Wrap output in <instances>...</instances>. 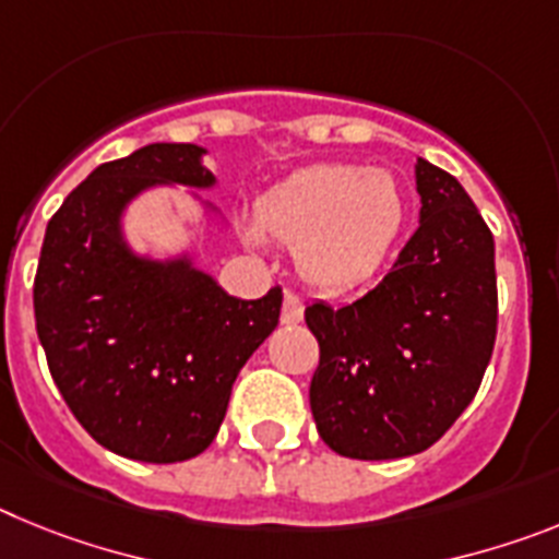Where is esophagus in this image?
<instances>
[{
  "instance_id": "esophagus-1",
  "label": "esophagus",
  "mask_w": 559,
  "mask_h": 559,
  "mask_svg": "<svg viewBox=\"0 0 559 559\" xmlns=\"http://www.w3.org/2000/svg\"><path fill=\"white\" fill-rule=\"evenodd\" d=\"M302 316H305L302 299L288 290V294H285V299H283V313H280V322H283V324H299V322H302Z\"/></svg>"
}]
</instances>
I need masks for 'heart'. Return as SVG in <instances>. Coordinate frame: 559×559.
<instances>
[{
    "instance_id": "1",
    "label": "heart",
    "mask_w": 559,
    "mask_h": 559,
    "mask_svg": "<svg viewBox=\"0 0 559 559\" xmlns=\"http://www.w3.org/2000/svg\"><path fill=\"white\" fill-rule=\"evenodd\" d=\"M403 187L383 167L313 165L269 190L254 206L257 229L294 246L299 276L324 294L367 285L386 263L406 224Z\"/></svg>"
}]
</instances>
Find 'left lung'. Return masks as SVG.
Wrapping results in <instances>:
<instances>
[{
    "mask_svg": "<svg viewBox=\"0 0 559 559\" xmlns=\"http://www.w3.org/2000/svg\"><path fill=\"white\" fill-rule=\"evenodd\" d=\"M419 229L369 294L316 302L310 412L349 459H403L431 448L476 397L496 344V243L451 173L417 159Z\"/></svg>",
    "mask_w": 559,
    "mask_h": 559,
    "instance_id": "8db88e82",
    "label": "left lung"
}]
</instances>
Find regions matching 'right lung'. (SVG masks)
<instances>
[{
	"mask_svg": "<svg viewBox=\"0 0 559 559\" xmlns=\"http://www.w3.org/2000/svg\"><path fill=\"white\" fill-rule=\"evenodd\" d=\"M204 156L201 145L153 142L106 162L69 192L44 235L33 308L49 372L92 439L136 462L204 453L237 372L280 324V288L237 299L190 251L159 260L126 240L122 218L142 192L215 187Z\"/></svg>",
	"mask_w": 559,
	"mask_h": 559,
	"instance_id": "right-lung-1",
	"label": "right lung"
}]
</instances>
